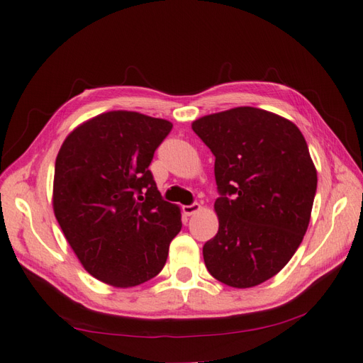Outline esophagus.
<instances>
[{"label": "esophagus", "mask_w": 363, "mask_h": 363, "mask_svg": "<svg viewBox=\"0 0 363 363\" xmlns=\"http://www.w3.org/2000/svg\"><path fill=\"white\" fill-rule=\"evenodd\" d=\"M199 211H201V206H199L198 203L190 204V206H182V212H184V215H186V217H191V215L199 212Z\"/></svg>", "instance_id": "1"}]
</instances>
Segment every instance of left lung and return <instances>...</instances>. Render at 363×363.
<instances>
[{
  "label": "left lung",
  "instance_id": "8db88e82",
  "mask_svg": "<svg viewBox=\"0 0 363 363\" xmlns=\"http://www.w3.org/2000/svg\"><path fill=\"white\" fill-rule=\"evenodd\" d=\"M215 156L218 233L203 248L215 279L235 289L289 264L309 226L317 168L295 123L242 106L191 123Z\"/></svg>",
  "mask_w": 363,
  "mask_h": 363
}]
</instances>
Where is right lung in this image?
<instances>
[{
  "instance_id": "add662e5",
  "label": "right lung",
  "mask_w": 363,
  "mask_h": 363,
  "mask_svg": "<svg viewBox=\"0 0 363 363\" xmlns=\"http://www.w3.org/2000/svg\"><path fill=\"white\" fill-rule=\"evenodd\" d=\"M172 128L111 111L76 126L57 152L54 215L86 272L112 287L157 276L182 228L179 206L160 198L148 168Z\"/></svg>"
}]
</instances>
